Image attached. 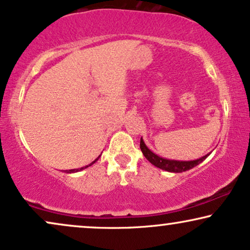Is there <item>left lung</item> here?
<instances>
[{"label": "left lung", "instance_id": "obj_1", "mask_svg": "<svg viewBox=\"0 0 250 250\" xmlns=\"http://www.w3.org/2000/svg\"><path fill=\"white\" fill-rule=\"evenodd\" d=\"M140 148L142 154L145 155V157L150 162L151 164L155 165V167L162 168V170L168 171V172H184V171L189 170V168H193L196 165H199L201 162H203L208 157V155L206 156L199 158V160L195 161H189V162H180V161H172V160H165V158H162L160 156H157L156 154H154L153 151L149 150L147 146L145 145L144 140H140Z\"/></svg>", "mask_w": 250, "mask_h": 250}]
</instances>
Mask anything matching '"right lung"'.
I'll list each match as a JSON object with an SVG mask.
<instances>
[{
	"label": "right lung",
	"instance_id": "1",
	"mask_svg": "<svg viewBox=\"0 0 250 250\" xmlns=\"http://www.w3.org/2000/svg\"><path fill=\"white\" fill-rule=\"evenodd\" d=\"M97 160H99V157H97V158H96V160H95V161H94V162H92V163H90L89 165H92L93 163H95V162H96ZM89 165H86V167H89ZM85 167H80V168H73V170H69V171H67V172H70V173H71V172H77V171H80V170H83V168H85Z\"/></svg>",
	"mask_w": 250,
	"mask_h": 250
}]
</instances>
